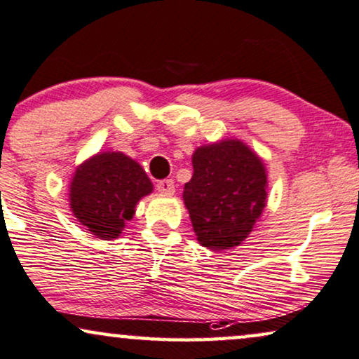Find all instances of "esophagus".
Here are the masks:
<instances>
[{"label":"esophagus","instance_id":"obj_1","mask_svg":"<svg viewBox=\"0 0 359 359\" xmlns=\"http://www.w3.org/2000/svg\"><path fill=\"white\" fill-rule=\"evenodd\" d=\"M156 189H157V192H161V194H164V195H172V194L175 192L174 180H170V179L159 180V182L156 184Z\"/></svg>","mask_w":359,"mask_h":359}]
</instances>
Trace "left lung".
<instances>
[{
	"label": "left lung",
	"instance_id": "obj_1",
	"mask_svg": "<svg viewBox=\"0 0 359 359\" xmlns=\"http://www.w3.org/2000/svg\"><path fill=\"white\" fill-rule=\"evenodd\" d=\"M184 202L200 245L208 250L238 246L266 205V169L250 147L236 140L198 147Z\"/></svg>",
	"mask_w": 359,
	"mask_h": 359
}]
</instances>
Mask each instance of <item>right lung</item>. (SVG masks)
<instances>
[{
  "label": "right lung",
  "instance_id": "obj_1",
  "mask_svg": "<svg viewBox=\"0 0 359 359\" xmlns=\"http://www.w3.org/2000/svg\"><path fill=\"white\" fill-rule=\"evenodd\" d=\"M152 192L142 167L121 152H103L83 162L70 185V208L100 240H114L135 207Z\"/></svg>",
  "mask_w": 359,
  "mask_h": 359
}]
</instances>
